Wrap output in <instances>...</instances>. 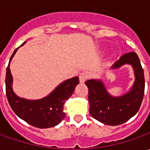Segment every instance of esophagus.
Segmentation results:
<instances>
[{"label": "esophagus", "mask_w": 150, "mask_h": 150, "mask_svg": "<svg viewBox=\"0 0 150 150\" xmlns=\"http://www.w3.org/2000/svg\"><path fill=\"white\" fill-rule=\"evenodd\" d=\"M88 76H89V74H88V72H81V73L79 74V81H80V83H84V82L88 79Z\"/></svg>", "instance_id": "34e87169"}]
</instances>
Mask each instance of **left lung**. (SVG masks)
<instances>
[{
	"label": "left lung",
	"instance_id": "8db88e82",
	"mask_svg": "<svg viewBox=\"0 0 150 150\" xmlns=\"http://www.w3.org/2000/svg\"><path fill=\"white\" fill-rule=\"evenodd\" d=\"M124 64L132 65L135 81L129 93L120 97H112L101 80L91 79L85 82L88 88L89 112L93 118L107 125H119L127 122L138 112L144 94V75L139 58L132 52L123 55L112 69Z\"/></svg>",
	"mask_w": 150,
	"mask_h": 150
}]
</instances>
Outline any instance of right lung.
<instances>
[{
	"label": "right lung",
	"mask_w": 150,
	"mask_h": 150,
	"mask_svg": "<svg viewBox=\"0 0 150 150\" xmlns=\"http://www.w3.org/2000/svg\"><path fill=\"white\" fill-rule=\"evenodd\" d=\"M23 42V44H25ZM21 45V46H22ZM18 48L11 55L6 67V93L9 104L14 112L27 124L39 129L54 127L60 124L65 117L63 104L74 92L79 83L78 77L62 83L49 95L38 100H28L16 95L12 89V75L10 70V62Z\"/></svg>",
	"instance_id": "right-lung-1"
}]
</instances>
